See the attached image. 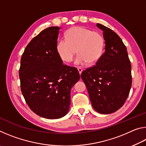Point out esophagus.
Masks as SVG:
<instances>
[{
	"mask_svg": "<svg viewBox=\"0 0 146 146\" xmlns=\"http://www.w3.org/2000/svg\"><path fill=\"white\" fill-rule=\"evenodd\" d=\"M77 69H78V72H79V73L80 74H81L82 73V71H83V70L82 68H81L80 67H78V68H77Z\"/></svg>",
	"mask_w": 146,
	"mask_h": 146,
	"instance_id": "esophagus-1",
	"label": "esophagus"
}]
</instances>
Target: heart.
I'll use <instances>...</instances> for the list:
<instances>
[{"instance_id":"1","label":"heart","mask_w":146,"mask_h":146,"mask_svg":"<svg viewBox=\"0 0 146 146\" xmlns=\"http://www.w3.org/2000/svg\"><path fill=\"white\" fill-rule=\"evenodd\" d=\"M104 40L98 31H92L83 27H73L66 33V39L58 42L56 51L64 61L71 62L78 52L76 64H94L102 56Z\"/></svg>"}]
</instances>
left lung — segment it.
Returning a JSON list of instances; mask_svg holds the SVG:
<instances>
[{"label":"left lung","instance_id":"obj_1","mask_svg":"<svg viewBox=\"0 0 146 146\" xmlns=\"http://www.w3.org/2000/svg\"><path fill=\"white\" fill-rule=\"evenodd\" d=\"M105 51L95 65L81 74L93 108L102 114H110L122 107L132 84L131 65L126 47L112 29L100 24Z\"/></svg>","mask_w":146,"mask_h":146}]
</instances>
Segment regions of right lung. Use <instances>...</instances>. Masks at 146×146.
Here are the masks:
<instances>
[{
  "label": "right lung",
  "instance_id": "1",
  "mask_svg": "<svg viewBox=\"0 0 146 146\" xmlns=\"http://www.w3.org/2000/svg\"><path fill=\"white\" fill-rule=\"evenodd\" d=\"M59 29L49 27L35 36L24 49L19 69L27 104L35 114L48 119L67 114L71 89L80 79L77 69L63 64L56 51Z\"/></svg>",
  "mask_w": 146,
  "mask_h": 146
}]
</instances>
